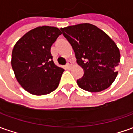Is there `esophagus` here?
I'll use <instances>...</instances> for the list:
<instances>
[{"instance_id":"34e87169","label":"esophagus","mask_w":133,"mask_h":133,"mask_svg":"<svg viewBox=\"0 0 133 133\" xmlns=\"http://www.w3.org/2000/svg\"><path fill=\"white\" fill-rule=\"evenodd\" d=\"M71 66H72V64H71V62H68V63H67V65H66V68L67 69H70V68H71Z\"/></svg>"}]
</instances>
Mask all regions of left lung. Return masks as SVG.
<instances>
[{
    "label": "left lung",
    "instance_id": "1",
    "mask_svg": "<svg viewBox=\"0 0 133 133\" xmlns=\"http://www.w3.org/2000/svg\"><path fill=\"white\" fill-rule=\"evenodd\" d=\"M61 31L75 54L83 76L78 86L90 92H98L111 85L117 77L120 50L104 31L90 23L61 28Z\"/></svg>",
    "mask_w": 133,
    "mask_h": 133
}]
</instances>
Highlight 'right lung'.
Here are the masks:
<instances>
[{
	"label": "right lung",
	"mask_w": 133,
	"mask_h": 133,
	"mask_svg": "<svg viewBox=\"0 0 133 133\" xmlns=\"http://www.w3.org/2000/svg\"><path fill=\"white\" fill-rule=\"evenodd\" d=\"M61 33L56 27H37L13 47V72L19 84L30 94L47 95L58 88L64 69L54 64L50 48Z\"/></svg>",
	"instance_id": "1"
}]
</instances>
